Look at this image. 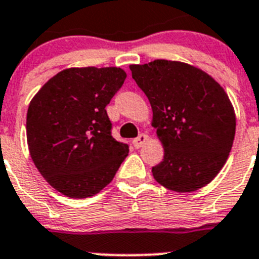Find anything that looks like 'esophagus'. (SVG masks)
<instances>
[{
	"instance_id": "obj_1",
	"label": "esophagus",
	"mask_w": 259,
	"mask_h": 259,
	"mask_svg": "<svg viewBox=\"0 0 259 259\" xmlns=\"http://www.w3.org/2000/svg\"><path fill=\"white\" fill-rule=\"evenodd\" d=\"M146 142H147V135L141 134V135H138V137H137L135 139H133V146H134L135 148H141V147L143 146Z\"/></svg>"
}]
</instances>
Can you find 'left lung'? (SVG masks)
I'll list each match as a JSON object with an SVG mask.
<instances>
[{
	"instance_id": "8db88e82",
	"label": "left lung",
	"mask_w": 259,
	"mask_h": 259,
	"mask_svg": "<svg viewBox=\"0 0 259 259\" xmlns=\"http://www.w3.org/2000/svg\"><path fill=\"white\" fill-rule=\"evenodd\" d=\"M147 95L152 125L164 146V158L152 167L161 186L192 192L210 183L231 151L236 129L234 108L225 90L201 69L157 59L130 66Z\"/></svg>"
}]
</instances>
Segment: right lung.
I'll return each instance as SVG.
<instances>
[{"mask_svg": "<svg viewBox=\"0 0 259 259\" xmlns=\"http://www.w3.org/2000/svg\"><path fill=\"white\" fill-rule=\"evenodd\" d=\"M125 78L116 67L64 69L29 103V153L49 185L63 195L94 196L126 158L129 146L113 138L106 111Z\"/></svg>", "mask_w": 259, "mask_h": 259, "instance_id": "right-lung-1", "label": "right lung"}]
</instances>
